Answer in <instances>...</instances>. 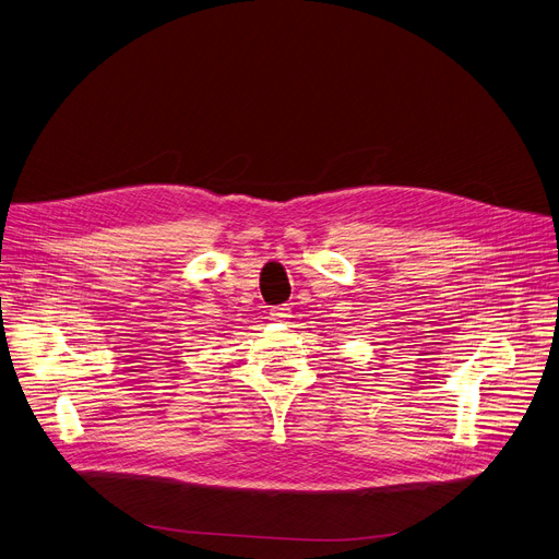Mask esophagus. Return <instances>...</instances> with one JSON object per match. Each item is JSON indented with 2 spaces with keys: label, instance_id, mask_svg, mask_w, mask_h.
Returning <instances> with one entry per match:
<instances>
[{
  "label": "esophagus",
  "instance_id": "esophagus-1",
  "mask_svg": "<svg viewBox=\"0 0 559 559\" xmlns=\"http://www.w3.org/2000/svg\"><path fill=\"white\" fill-rule=\"evenodd\" d=\"M289 312H292V308H289V306H276V308H272V310H270V314H272V319H274V321H285V319L289 317Z\"/></svg>",
  "mask_w": 559,
  "mask_h": 559
}]
</instances>
